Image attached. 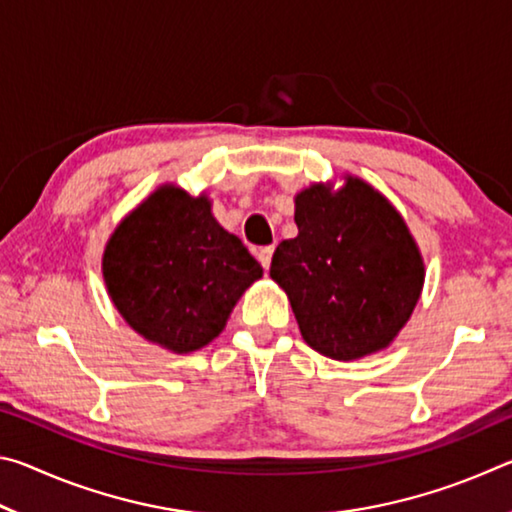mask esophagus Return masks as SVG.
I'll return each mask as SVG.
<instances>
[{
    "mask_svg": "<svg viewBox=\"0 0 512 512\" xmlns=\"http://www.w3.org/2000/svg\"><path fill=\"white\" fill-rule=\"evenodd\" d=\"M271 257H273V246H264L257 250V259H259V264H262L264 271H268V266H271Z\"/></svg>",
    "mask_w": 512,
    "mask_h": 512,
    "instance_id": "34e87169",
    "label": "esophagus"
}]
</instances>
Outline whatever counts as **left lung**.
<instances>
[{"instance_id": "1", "label": "left lung", "mask_w": 512, "mask_h": 512, "mask_svg": "<svg viewBox=\"0 0 512 512\" xmlns=\"http://www.w3.org/2000/svg\"><path fill=\"white\" fill-rule=\"evenodd\" d=\"M298 237L275 248L271 277L287 291L302 339L329 359L384 350L409 320L424 264L395 207L359 178L296 198Z\"/></svg>"}]
</instances>
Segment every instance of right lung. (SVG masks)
<instances>
[{
    "label": "right lung",
    "instance_id": "right-lung-1",
    "mask_svg": "<svg viewBox=\"0 0 512 512\" xmlns=\"http://www.w3.org/2000/svg\"><path fill=\"white\" fill-rule=\"evenodd\" d=\"M103 277L135 332L173 352H192L221 334L262 266L216 223L205 196L162 187L110 237Z\"/></svg>",
    "mask_w": 512,
    "mask_h": 512
}]
</instances>
